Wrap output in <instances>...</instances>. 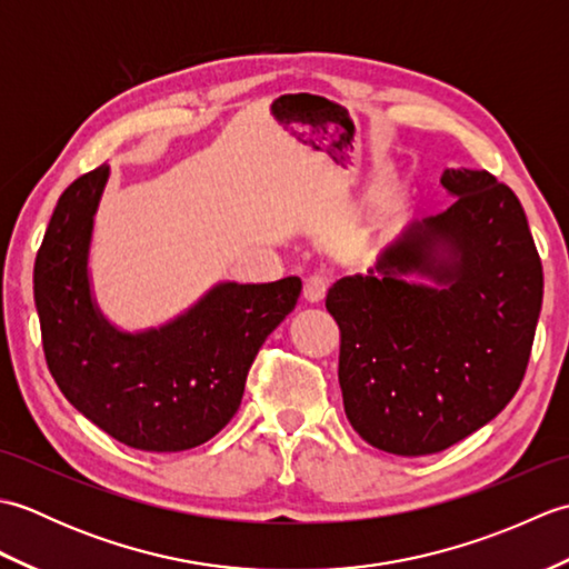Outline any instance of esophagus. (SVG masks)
I'll use <instances>...</instances> for the list:
<instances>
[{"mask_svg": "<svg viewBox=\"0 0 569 569\" xmlns=\"http://www.w3.org/2000/svg\"><path fill=\"white\" fill-rule=\"evenodd\" d=\"M325 293H328V281L322 276H310L303 286V298L308 303H322Z\"/></svg>", "mask_w": 569, "mask_h": 569, "instance_id": "1", "label": "esophagus"}]
</instances>
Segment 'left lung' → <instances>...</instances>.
<instances>
[{
	"label": "left lung",
	"mask_w": 569,
	"mask_h": 569,
	"mask_svg": "<svg viewBox=\"0 0 569 569\" xmlns=\"http://www.w3.org/2000/svg\"><path fill=\"white\" fill-rule=\"evenodd\" d=\"M457 200L410 222L325 308L340 325L345 413L401 457L447 450L497 418L528 367L542 266L526 212L487 171L447 168ZM416 272L431 283L408 282Z\"/></svg>",
	"instance_id": "8db88e82"
}]
</instances>
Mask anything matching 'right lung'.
Masks as SVG:
<instances>
[{"instance_id": "right-lung-1", "label": "right lung", "mask_w": 569, "mask_h": 569, "mask_svg": "<svg viewBox=\"0 0 569 569\" xmlns=\"http://www.w3.org/2000/svg\"><path fill=\"white\" fill-rule=\"evenodd\" d=\"M110 166L58 198L33 266L46 365L80 413L143 452H180L234 418L247 373L298 303V276L224 281L183 316L143 332L117 330L92 298L90 244Z\"/></svg>"}]
</instances>
